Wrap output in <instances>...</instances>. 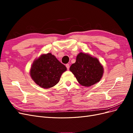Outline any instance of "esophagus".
Instances as JSON below:
<instances>
[{"label": "esophagus", "instance_id": "1", "mask_svg": "<svg viewBox=\"0 0 133 133\" xmlns=\"http://www.w3.org/2000/svg\"><path fill=\"white\" fill-rule=\"evenodd\" d=\"M66 68H67V69L68 70H69V68H70V66H69V64H66Z\"/></svg>", "mask_w": 133, "mask_h": 133}]
</instances>
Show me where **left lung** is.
I'll return each mask as SVG.
<instances>
[{
  "instance_id": "1",
  "label": "left lung",
  "mask_w": 133,
  "mask_h": 133,
  "mask_svg": "<svg viewBox=\"0 0 133 133\" xmlns=\"http://www.w3.org/2000/svg\"><path fill=\"white\" fill-rule=\"evenodd\" d=\"M70 70L79 83L84 87H90L101 79L104 69L98 59L88 54L80 53L76 62L70 67Z\"/></svg>"
}]
</instances>
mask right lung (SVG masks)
<instances>
[{"label": "right lung", "mask_w": 133, "mask_h": 133, "mask_svg": "<svg viewBox=\"0 0 133 133\" xmlns=\"http://www.w3.org/2000/svg\"><path fill=\"white\" fill-rule=\"evenodd\" d=\"M65 66L51 53L43 54L35 60L31 66L30 74L34 82L42 88L53 87L60 80Z\"/></svg>", "instance_id": "obj_1"}]
</instances>
